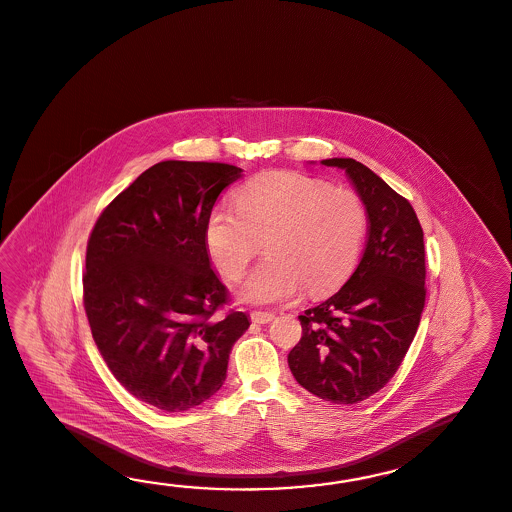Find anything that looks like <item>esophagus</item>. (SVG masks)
Returning a JSON list of instances; mask_svg holds the SVG:
<instances>
[{"label":"esophagus","instance_id":"esophagus-1","mask_svg":"<svg viewBox=\"0 0 512 512\" xmlns=\"http://www.w3.org/2000/svg\"><path fill=\"white\" fill-rule=\"evenodd\" d=\"M275 318V314L272 312H262V310H253L251 312V321H255V323H259V325H264V323H270Z\"/></svg>","mask_w":512,"mask_h":512}]
</instances>
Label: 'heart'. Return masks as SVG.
I'll use <instances>...</instances> for the list:
<instances>
[{"instance_id":"1","label":"heart","mask_w":512,"mask_h":512,"mask_svg":"<svg viewBox=\"0 0 512 512\" xmlns=\"http://www.w3.org/2000/svg\"><path fill=\"white\" fill-rule=\"evenodd\" d=\"M367 231L364 200L353 189L290 171L262 172L237 193V209L215 207L205 248L220 275L237 281L264 248L268 257L240 284L239 299L284 303L305 286L318 296L340 286L356 266Z\"/></svg>"}]
</instances>
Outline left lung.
Instances as JSON below:
<instances>
[{
	"instance_id": "left-lung-1",
	"label": "left lung",
	"mask_w": 512,
	"mask_h": 512,
	"mask_svg": "<svg viewBox=\"0 0 512 512\" xmlns=\"http://www.w3.org/2000/svg\"><path fill=\"white\" fill-rule=\"evenodd\" d=\"M347 172L367 209V244L351 279L299 316L303 336L290 371L312 395L356 404L397 373L426 301L424 233L413 207L351 158L321 161Z\"/></svg>"
}]
</instances>
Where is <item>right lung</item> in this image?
I'll return each instance as SVG.
<instances>
[{"instance_id":"right-lung-1","label":"right lung","mask_w":512,"mask_h":512,"mask_svg":"<svg viewBox=\"0 0 512 512\" xmlns=\"http://www.w3.org/2000/svg\"><path fill=\"white\" fill-rule=\"evenodd\" d=\"M242 169L161 161L104 207L82 275L84 310L99 353L130 395L163 411L213 397L233 343L250 327L211 270L205 222Z\"/></svg>"}]
</instances>
